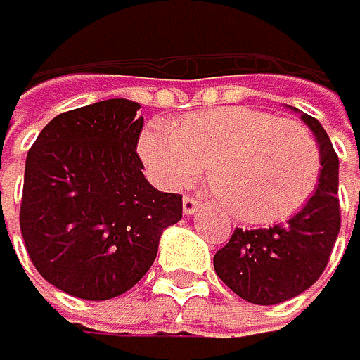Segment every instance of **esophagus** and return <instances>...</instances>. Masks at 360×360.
I'll list each match as a JSON object with an SVG mask.
<instances>
[{
  "label": "esophagus",
  "instance_id": "obj_1",
  "mask_svg": "<svg viewBox=\"0 0 360 360\" xmlns=\"http://www.w3.org/2000/svg\"><path fill=\"white\" fill-rule=\"evenodd\" d=\"M198 207H200V200L193 198V195H184V198H182V212L187 216H191Z\"/></svg>",
  "mask_w": 360,
  "mask_h": 360
}]
</instances>
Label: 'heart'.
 Here are the masks:
<instances>
[{
	"label": "heart",
	"instance_id": "obj_1",
	"mask_svg": "<svg viewBox=\"0 0 360 360\" xmlns=\"http://www.w3.org/2000/svg\"><path fill=\"white\" fill-rule=\"evenodd\" d=\"M139 155L165 187L178 189L207 165L223 207L243 223H275L300 212L316 193L322 158L314 133L295 119L230 105L173 124L150 121Z\"/></svg>",
	"mask_w": 360,
	"mask_h": 360
}]
</instances>
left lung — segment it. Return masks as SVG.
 Here are the masks:
<instances>
[{
	"instance_id": "left-lung-1",
	"label": "left lung",
	"mask_w": 360,
	"mask_h": 360,
	"mask_svg": "<svg viewBox=\"0 0 360 360\" xmlns=\"http://www.w3.org/2000/svg\"><path fill=\"white\" fill-rule=\"evenodd\" d=\"M302 121L314 130L322 158L316 193L286 223L259 230L236 227L214 255V271L223 284L252 304H279L314 286L340 230L338 155L318 119L302 115Z\"/></svg>"
}]
</instances>
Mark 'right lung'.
<instances>
[{"instance_id":"right-lung-1","label":"right lung","mask_w":360,"mask_h":360,"mask_svg":"<svg viewBox=\"0 0 360 360\" xmlns=\"http://www.w3.org/2000/svg\"><path fill=\"white\" fill-rule=\"evenodd\" d=\"M139 103L108 98L58 115L26 155L20 230L33 266L81 300L133 288L155 262L182 195L150 187L137 141Z\"/></svg>"}]
</instances>
